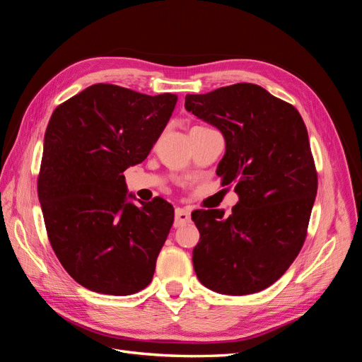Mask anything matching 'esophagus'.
<instances>
[{
  "instance_id": "1",
  "label": "esophagus",
  "mask_w": 362,
  "mask_h": 362,
  "mask_svg": "<svg viewBox=\"0 0 362 362\" xmlns=\"http://www.w3.org/2000/svg\"><path fill=\"white\" fill-rule=\"evenodd\" d=\"M190 222V211L184 210V208H177L175 210V226H182Z\"/></svg>"
}]
</instances>
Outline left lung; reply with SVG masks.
<instances>
[{"label":"left lung","mask_w":362,"mask_h":362,"mask_svg":"<svg viewBox=\"0 0 362 362\" xmlns=\"http://www.w3.org/2000/svg\"><path fill=\"white\" fill-rule=\"evenodd\" d=\"M185 110L216 127L225 156L216 173L235 182L233 214L196 210L193 267L221 294L258 293L276 282L302 249L317 194L308 131L296 108L261 86L238 83L185 96Z\"/></svg>","instance_id":"left-lung-1"}]
</instances>
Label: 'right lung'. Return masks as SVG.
I'll return each mask as SVG.
<instances>
[{
  "label": "right lung",
  "mask_w": 362,
  "mask_h": 362,
  "mask_svg": "<svg viewBox=\"0 0 362 362\" xmlns=\"http://www.w3.org/2000/svg\"><path fill=\"white\" fill-rule=\"evenodd\" d=\"M177 101L93 84L49 119L39 202L59 261L87 290L128 296L154 276L173 206L161 198L136 205L122 173L148 157Z\"/></svg>",
  "instance_id": "obj_1"
}]
</instances>
